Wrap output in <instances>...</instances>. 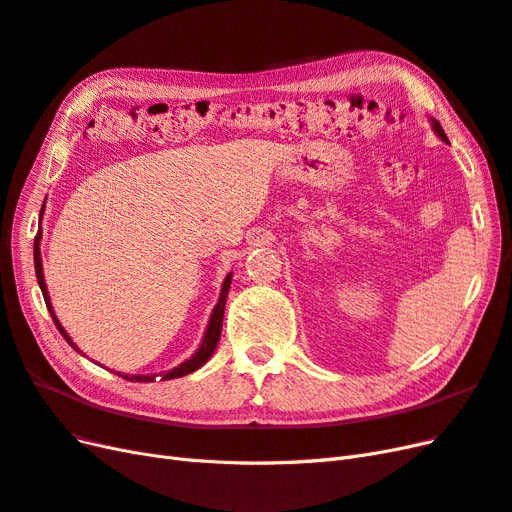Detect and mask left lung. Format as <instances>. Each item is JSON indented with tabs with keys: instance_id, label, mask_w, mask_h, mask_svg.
Instances as JSON below:
<instances>
[{
	"instance_id": "8db88e82",
	"label": "left lung",
	"mask_w": 512,
	"mask_h": 512,
	"mask_svg": "<svg viewBox=\"0 0 512 512\" xmlns=\"http://www.w3.org/2000/svg\"><path fill=\"white\" fill-rule=\"evenodd\" d=\"M433 130H436L438 134H440V138H442V141H446V134H444V130H442V126H440V123L436 121V119H433Z\"/></svg>"
}]
</instances>
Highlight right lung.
Listing matches in <instances>:
<instances>
[{
	"mask_svg": "<svg viewBox=\"0 0 512 512\" xmlns=\"http://www.w3.org/2000/svg\"><path fill=\"white\" fill-rule=\"evenodd\" d=\"M42 209H44V205H42ZM40 220H42V211H40ZM34 267H36V277H38V284H40V290H42V297H44L46 309H49V314H51V318H53V322H55L57 331H59L61 335H64V339H66V342H68L74 350H79V348H76V346L72 344V339H70V335L64 331V327H61V324H59V320H57V316H55V312H53V307H51V301H49V292H46L44 275H42V258H40V232H38L36 239H34ZM230 280H232V275H226V280H224V284H222L220 301H218V305H215L213 314H211V320H209V327H207L203 344H200V348L196 350V354L192 356L190 361H185V363H181L179 367H175L173 371H166V374H160V376H158V374H156V376H123V374H119V376L130 380V382H156V378L173 380V378L188 376V374H192V371H196L198 367H203V365L209 361V356L213 354L215 346H218V342H220L222 320H224V307H226V297H228Z\"/></svg>",
	"mask_w": 512,
	"mask_h": 512,
	"instance_id": "1",
	"label": "right lung"
}]
</instances>
